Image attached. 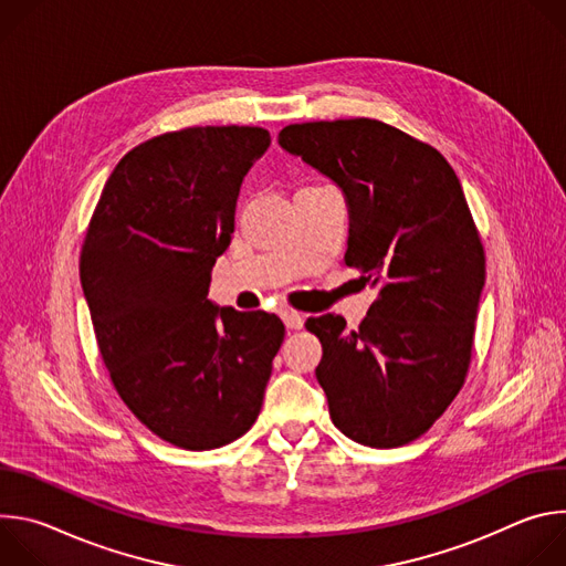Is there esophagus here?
Instances as JSON below:
<instances>
[{
  "label": "esophagus",
  "mask_w": 566,
  "mask_h": 566,
  "mask_svg": "<svg viewBox=\"0 0 566 566\" xmlns=\"http://www.w3.org/2000/svg\"><path fill=\"white\" fill-rule=\"evenodd\" d=\"M280 315H282V319H284L286 329H302V327H304V317H302L300 313H295V311H282Z\"/></svg>",
  "instance_id": "esophagus-1"
}]
</instances>
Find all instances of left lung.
<instances>
[{"mask_svg":"<svg viewBox=\"0 0 566 566\" xmlns=\"http://www.w3.org/2000/svg\"><path fill=\"white\" fill-rule=\"evenodd\" d=\"M277 140L343 190L345 262L378 286L358 332L334 313L306 319L332 421L369 448L406 446L470 367L486 258L461 184L432 145L374 118L286 125Z\"/></svg>","mask_w":566,"mask_h":566,"instance_id":"8db88e82","label":"left lung"}]
</instances>
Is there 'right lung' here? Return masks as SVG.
<instances>
[{"instance_id": "obj_1", "label": "right lung", "mask_w": 566, "mask_h": 566, "mask_svg": "<svg viewBox=\"0 0 566 566\" xmlns=\"http://www.w3.org/2000/svg\"><path fill=\"white\" fill-rule=\"evenodd\" d=\"M262 127H186L127 151L80 253L109 378L132 415L186 448H221L255 423L284 340L273 313L208 300L239 188L269 149Z\"/></svg>"}]
</instances>
